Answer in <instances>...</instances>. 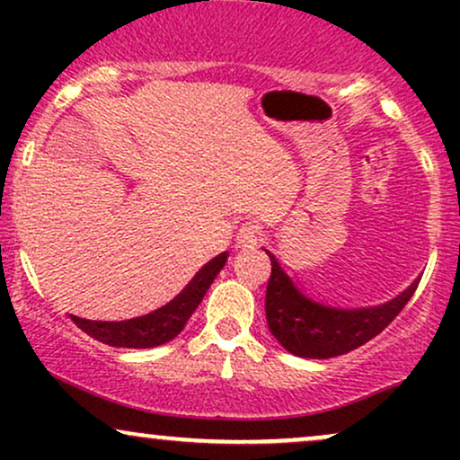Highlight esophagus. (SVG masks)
Here are the masks:
<instances>
[{
	"instance_id": "1",
	"label": "esophagus",
	"mask_w": 460,
	"mask_h": 460,
	"mask_svg": "<svg viewBox=\"0 0 460 460\" xmlns=\"http://www.w3.org/2000/svg\"><path fill=\"white\" fill-rule=\"evenodd\" d=\"M257 244V226L252 223L242 225L235 234V246L237 248H252Z\"/></svg>"
}]
</instances>
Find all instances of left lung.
Wrapping results in <instances>:
<instances>
[{
  "mask_svg": "<svg viewBox=\"0 0 460 460\" xmlns=\"http://www.w3.org/2000/svg\"><path fill=\"white\" fill-rule=\"evenodd\" d=\"M268 257L272 261L266 288L268 329L285 350L305 358H331L363 346L392 324L420 283H411L400 296L374 307H332L311 298L272 252Z\"/></svg>",
  "mask_w": 460,
  "mask_h": 460,
  "instance_id": "left-lung-1",
  "label": "left lung"
}]
</instances>
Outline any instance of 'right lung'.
<instances>
[{"instance_id":"right-lung-1","label":"right lung","mask_w":460,"mask_h":460,"mask_svg":"<svg viewBox=\"0 0 460 460\" xmlns=\"http://www.w3.org/2000/svg\"><path fill=\"white\" fill-rule=\"evenodd\" d=\"M229 252H220L212 261L205 263L200 270L194 274L183 292L179 294L164 307L151 311V314L140 315L123 322H94L84 320L77 315H71V320L82 329L86 335L94 337L97 341L116 348H153L162 346L166 341L175 340L179 332L183 331L190 315L199 307L209 285L214 283L216 274L223 270Z\"/></svg>"}]
</instances>
